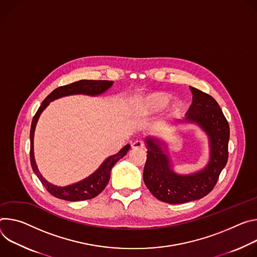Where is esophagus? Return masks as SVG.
Segmentation results:
<instances>
[{
	"instance_id": "1",
	"label": "esophagus",
	"mask_w": 257,
	"mask_h": 257,
	"mask_svg": "<svg viewBox=\"0 0 257 257\" xmlns=\"http://www.w3.org/2000/svg\"><path fill=\"white\" fill-rule=\"evenodd\" d=\"M132 147L134 149H143L144 148V143L142 141H136V142H134V143H133Z\"/></svg>"
}]
</instances>
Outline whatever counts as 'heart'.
Instances as JSON below:
<instances>
[{"label": "heart", "mask_w": 257, "mask_h": 257, "mask_svg": "<svg viewBox=\"0 0 257 257\" xmlns=\"http://www.w3.org/2000/svg\"><path fill=\"white\" fill-rule=\"evenodd\" d=\"M169 97L164 93H153L141 100V111L144 113H152L161 110L167 103ZM181 108L179 101H174L170 106V109L174 112H178Z\"/></svg>", "instance_id": "1"}]
</instances>
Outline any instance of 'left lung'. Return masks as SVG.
<instances>
[{"instance_id":"left-lung-1","label":"left lung","mask_w":257,"mask_h":257,"mask_svg":"<svg viewBox=\"0 0 257 257\" xmlns=\"http://www.w3.org/2000/svg\"><path fill=\"white\" fill-rule=\"evenodd\" d=\"M193 101L186 118L178 122L196 123L208 136L210 157L207 165L190 175L175 173L166 144L157 138L147 137V160L144 167V182L158 200L180 204L198 200L214 188L229 157L230 126L217 102L208 94L190 87Z\"/></svg>"}]
</instances>
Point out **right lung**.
I'll list each match as a JSON object with an SVG mask.
<instances>
[{"instance_id":"add662e5","label":"right lung","mask_w":257,"mask_h":257,"mask_svg":"<svg viewBox=\"0 0 257 257\" xmlns=\"http://www.w3.org/2000/svg\"><path fill=\"white\" fill-rule=\"evenodd\" d=\"M113 84V81L111 80H87L82 79L75 82H72L70 84L62 85V87L57 88L54 90L42 103L40 108L38 109L36 115L33 118L32 127H31V163L34 173L37 175L43 186L47 189V191L59 199H63L66 201H82L88 200V199L95 198L98 196L107 186L109 179H110V173L113 165L115 164L119 159H121L131 148V145H125L117 154H114L112 156H109L105 161L100 165V167L96 170L94 174H92L90 177L85 178L84 180L77 182L72 185H68L65 187H58L55 186L51 183H49L47 180L43 178L41 173L39 172L36 160H35V154H34V136H35V130L37 122L39 120V117L41 113L44 111V109L50 104V102L59 99L65 96L70 95H89V96H98L106 92L111 85Z\"/></svg>"}]
</instances>
